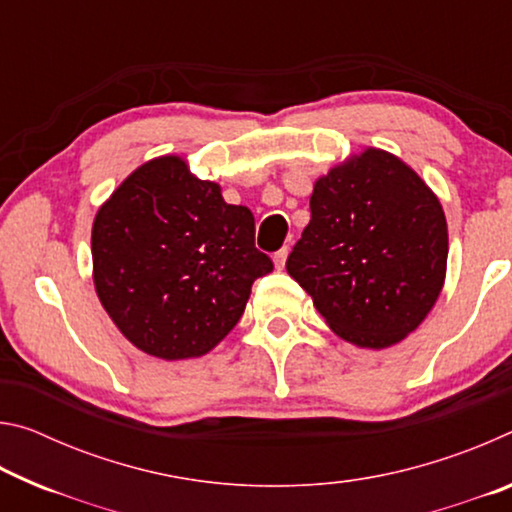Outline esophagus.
Returning a JSON list of instances; mask_svg holds the SVG:
<instances>
[{
  "mask_svg": "<svg viewBox=\"0 0 512 512\" xmlns=\"http://www.w3.org/2000/svg\"><path fill=\"white\" fill-rule=\"evenodd\" d=\"M287 257H289V248H287V246L280 248V250H277V253L273 255V264H275L277 271H282L284 264H287Z\"/></svg>",
  "mask_w": 512,
  "mask_h": 512,
  "instance_id": "1",
  "label": "esophagus"
}]
</instances>
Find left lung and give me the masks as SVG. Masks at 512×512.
<instances>
[{
  "instance_id": "obj_1",
  "label": "left lung",
  "mask_w": 512,
  "mask_h": 512,
  "mask_svg": "<svg viewBox=\"0 0 512 512\" xmlns=\"http://www.w3.org/2000/svg\"><path fill=\"white\" fill-rule=\"evenodd\" d=\"M287 271L336 336L384 350L420 327L447 275L438 196L397 155L368 146L314 183Z\"/></svg>"
}]
</instances>
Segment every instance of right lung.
I'll return each instance as SVG.
<instances>
[{"label": "right lung", "mask_w": 512, "mask_h": 512, "mask_svg": "<svg viewBox=\"0 0 512 512\" xmlns=\"http://www.w3.org/2000/svg\"><path fill=\"white\" fill-rule=\"evenodd\" d=\"M273 262L255 248V216L228 205L180 155L137 167L92 223V280L112 323L164 361L216 348Z\"/></svg>", "instance_id": "add662e5"}]
</instances>
